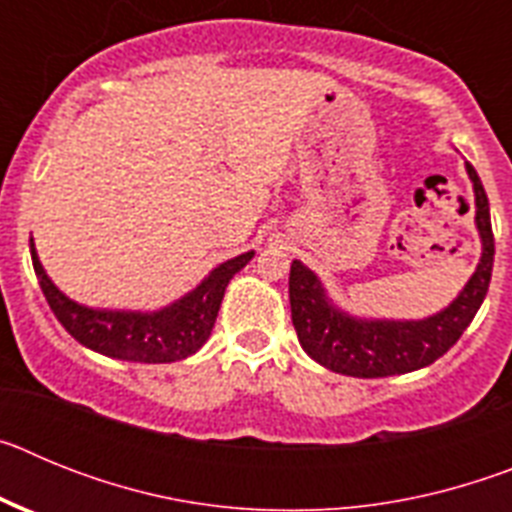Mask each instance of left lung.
<instances>
[{
	"label": "left lung",
	"instance_id": "left-lung-1",
	"mask_svg": "<svg viewBox=\"0 0 512 512\" xmlns=\"http://www.w3.org/2000/svg\"><path fill=\"white\" fill-rule=\"evenodd\" d=\"M467 166L474 192V228L479 233L482 253L477 269L459 295L428 318H366L351 315L330 300L323 279L302 261H292L289 271V305L292 325L300 346L312 361L336 374L359 379L392 377L441 359L469 328L490 289L495 264V238H492L490 202L474 166Z\"/></svg>",
	"mask_w": 512,
	"mask_h": 512
}]
</instances>
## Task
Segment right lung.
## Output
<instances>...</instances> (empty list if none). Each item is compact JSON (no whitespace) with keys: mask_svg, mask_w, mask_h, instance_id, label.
I'll list each match as a JSON object with an SVG mask.
<instances>
[{"mask_svg":"<svg viewBox=\"0 0 512 512\" xmlns=\"http://www.w3.org/2000/svg\"><path fill=\"white\" fill-rule=\"evenodd\" d=\"M256 251H246L235 259L217 264L192 292L158 310H110L89 307L71 300L45 274L30 238V256L38 274L40 289L51 305L58 323L69 330L81 346L97 354L138 364H171L197 354L207 343L215 325L230 279L253 259Z\"/></svg>","mask_w":512,"mask_h":512,"instance_id":"add662e5","label":"right lung"}]
</instances>
